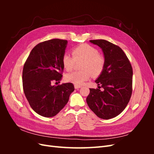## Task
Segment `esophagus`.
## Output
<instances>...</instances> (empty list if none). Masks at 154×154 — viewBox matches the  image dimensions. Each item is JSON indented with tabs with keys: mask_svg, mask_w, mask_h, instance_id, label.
Wrapping results in <instances>:
<instances>
[{
	"mask_svg": "<svg viewBox=\"0 0 154 154\" xmlns=\"http://www.w3.org/2000/svg\"><path fill=\"white\" fill-rule=\"evenodd\" d=\"M81 87H82L81 85H74V88H75L76 89H78V88H81Z\"/></svg>",
	"mask_w": 154,
	"mask_h": 154,
	"instance_id": "1",
	"label": "esophagus"
}]
</instances>
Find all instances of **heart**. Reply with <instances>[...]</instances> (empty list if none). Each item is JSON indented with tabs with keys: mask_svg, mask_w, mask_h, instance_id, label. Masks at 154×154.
<instances>
[{
	"mask_svg": "<svg viewBox=\"0 0 154 154\" xmlns=\"http://www.w3.org/2000/svg\"><path fill=\"white\" fill-rule=\"evenodd\" d=\"M72 57L69 54H64L62 64L64 69L70 71L73 69L75 62L83 61L81 64L82 71H73L65 76V80L74 85H80L88 80L91 74L98 76L103 71L105 66V59L98 54V51L88 44H82L72 51Z\"/></svg>",
	"mask_w": 154,
	"mask_h": 154,
	"instance_id": "heart-1",
	"label": "heart"
}]
</instances>
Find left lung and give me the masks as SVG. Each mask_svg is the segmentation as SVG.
Segmentation results:
<instances>
[{
	"mask_svg": "<svg viewBox=\"0 0 154 154\" xmlns=\"http://www.w3.org/2000/svg\"><path fill=\"white\" fill-rule=\"evenodd\" d=\"M90 42L103 51L105 66L95 81L98 88H90L86 101L97 117L109 119L122 113L128 103L132 91V67L119 46L105 40Z\"/></svg>",
	"mask_w": 154,
	"mask_h": 154,
	"instance_id": "obj_1",
	"label": "left lung"
}]
</instances>
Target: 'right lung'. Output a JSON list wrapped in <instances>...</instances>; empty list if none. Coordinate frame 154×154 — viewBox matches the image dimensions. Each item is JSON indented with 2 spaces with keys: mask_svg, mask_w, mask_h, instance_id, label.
<instances>
[{
  "mask_svg": "<svg viewBox=\"0 0 154 154\" xmlns=\"http://www.w3.org/2000/svg\"><path fill=\"white\" fill-rule=\"evenodd\" d=\"M67 41L53 39L37 44L32 49L22 72L23 89L35 112L45 118L57 115L74 91L71 83L52 85L62 80V57Z\"/></svg>",
  "mask_w": 154,
  "mask_h": 154,
  "instance_id": "obj_1",
  "label": "right lung"
}]
</instances>
